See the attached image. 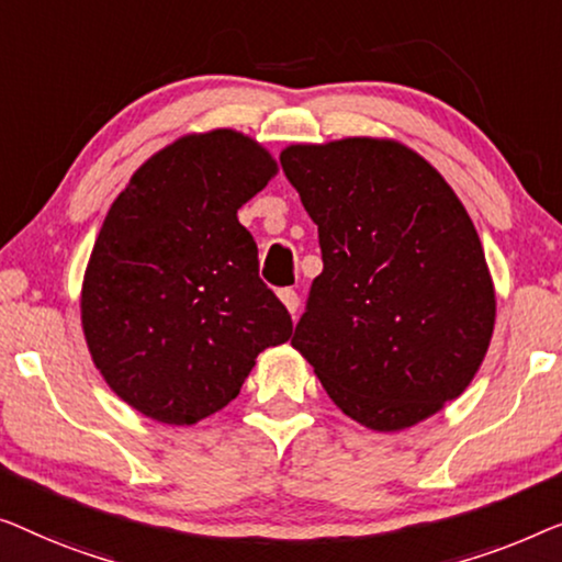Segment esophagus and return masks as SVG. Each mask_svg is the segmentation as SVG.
<instances>
[{
  "label": "esophagus",
  "mask_w": 562,
  "mask_h": 562,
  "mask_svg": "<svg viewBox=\"0 0 562 562\" xmlns=\"http://www.w3.org/2000/svg\"><path fill=\"white\" fill-rule=\"evenodd\" d=\"M278 295H280V300H282V305L288 307V311H290L292 315H295V313H297V307H300V297H297V292L292 290V288H282V290L278 292Z\"/></svg>",
  "instance_id": "34e87169"
}]
</instances>
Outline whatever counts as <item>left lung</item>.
<instances>
[{"label": "left lung", "mask_w": 562, "mask_h": 562, "mask_svg": "<svg viewBox=\"0 0 562 562\" xmlns=\"http://www.w3.org/2000/svg\"><path fill=\"white\" fill-rule=\"evenodd\" d=\"M280 162L323 251L292 346L351 420L413 428L463 394L492 341L494 282L473 221L394 139L290 145Z\"/></svg>", "instance_id": "1"}]
</instances>
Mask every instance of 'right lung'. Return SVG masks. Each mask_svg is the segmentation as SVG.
I'll return each mask as SVG.
<instances>
[{"label": "right lung", "instance_id": "right-lung-1", "mask_svg": "<svg viewBox=\"0 0 562 562\" xmlns=\"http://www.w3.org/2000/svg\"><path fill=\"white\" fill-rule=\"evenodd\" d=\"M274 176V157L247 134H186L109 209L83 274L81 323L101 376L137 413L199 423L239 394L259 353L292 336L236 218Z\"/></svg>", "mask_w": 562, "mask_h": 562}]
</instances>
